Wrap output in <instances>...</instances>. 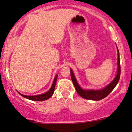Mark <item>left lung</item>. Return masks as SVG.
Masks as SVG:
<instances>
[{"instance_id": "8db88e82", "label": "left lung", "mask_w": 132, "mask_h": 132, "mask_svg": "<svg viewBox=\"0 0 132 132\" xmlns=\"http://www.w3.org/2000/svg\"><path fill=\"white\" fill-rule=\"evenodd\" d=\"M117 47V74L114 79L109 83L108 85H107L105 87L100 90H94V89H83L80 86L78 82H77V79H76L75 75L72 70L70 69L71 70V76L72 81L74 84V87L77 91V93L80 95L81 97L87 100H90L98 101L102 100L103 98L108 95L109 93L111 92L115 87L116 86L117 83L119 82L120 76V58H119V52L118 48Z\"/></svg>"}]
</instances>
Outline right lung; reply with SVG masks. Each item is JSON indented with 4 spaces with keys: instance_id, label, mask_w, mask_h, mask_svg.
Returning a JSON list of instances; mask_svg holds the SVG:
<instances>
[{
    "instance_id": "right-lung-1",
    "label": "right lung",
    "mask_w": 132,
    "mask_h": 132,
    "mask_svg": "<svg viewBox=\"0 0 132 132\" xmlns=\"http://www.w3.org/2000/svg\"><path fill=\"white\" fill-rule=\"evenodd\" d=\"M57 77H58V75L55 76L53 84H52V87H51V88L49 89V90H48L47 92H45V93H42V94L37 95H33V96H28V95H23L21 94V93H20V92H18V91L17 92H18L19 94L21 95L22 96H23L24 98H26V99L30 100L36 101L47 100H48V98H50L53 94L54 91H55V85H56Z\"/></svg>"
}]
</instances>
